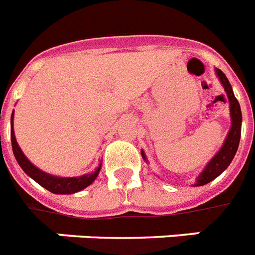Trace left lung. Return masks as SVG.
<instances>
[{
	"label": "left lung",
	"instance_id": "left-lung-1",
	"mask_svg": "<svg viewBox=\"0 0 255 255\" xmlns=\"http://www.w3.org/2000/svg\"><path fill=\"white\" fill-rule=\"evenodd\" d=\"M216 75L219 77V81L222 82L223 87L226 90L227 96H228L229 100V112H231V120H232V126L229 129L228 135H227L226 140L223 143L222 148L219 150V152L216 153L215 156L212 157L210 163L206 165V168L202 170V173L197 177V181L193 186H203V185L208 184L210 181L215 180L218 176L224 172V170L228 168V165L231 164V161L233 160V157L236 155L237 148H239L240 138H241V123H243V115H241V108H240V104L237 102L236 96L233 94L232 86L229 83V81L227 79L226 74L223 73L222 70L215 69ZM142 157L146 160V155L143 151Z\"/></svg>",
	"mask_w": 255,
	"mask_h": 255
}]
</instances>
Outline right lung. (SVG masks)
I'll return each instance as SVG.
<instances>
[{
	"label": "right lung",
	"instance_id": "1",
	"mask_svg": "<svg viewBox=\"0 0 255 255\" xmlns=\"http://www.w3.org/2000/svg\"><path fill=\"white\" fill-rule=\"evenodd\" d=\"M12 116H14V112L11 115V146L14 156H15L20 168L32 180H35L37 184L41 185L43 188L49 190L50 193H54V194H73V193H77V191H81L85 188H87L88 185H91L95 181V178L98 177L100 168H102V164L95 169V172L90 174H83V176H79V177H57V176L45 173V172L40 170L37 167H35L24 156V153L22 152L20 147L18 146V142L15 139V135H14V129H12Z\"/></svg>",
	"mask_w": 255,
	"mask_h": 255
}]
</instances>
